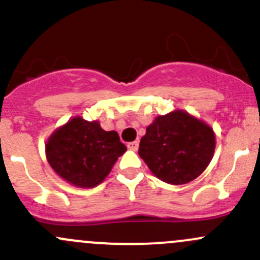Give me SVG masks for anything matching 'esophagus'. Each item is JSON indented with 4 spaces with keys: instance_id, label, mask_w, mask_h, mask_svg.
<instances>
[{
    "instance_id": "esophagus-1",
    "label": "esophagus",
    "mask_w": 260,
    "mask_h": 260,
    "mask_svg": "<svg viewBox=\"0 0 260 260\" xmlns=\"http://www.w3.org/2000/svg\"><path fill=\"white\" fill-rule=\"evenodd\" d=\"M138 146H140V143H138V141H133V142H129V143H128V145H127L128 148L132 149V151H137Z\"/></svg>"
}]
</instances>
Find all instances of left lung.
<instances>
[{
  "mask_svg": "<svg viewBox=\"0 0 260 260\" xmlns=\"http://www.w3.org/2000/svg\"><path fill=\"white\" fill-rule=\"evenodd\" d=\"M214 149L211 128L186 112L177 111L159 115L147 127L138 154L159 180L182 185L203 174Z\"/></svg>",
  "mask_w": 260,
  "mask_h": 260,
  "instance_id": "obj_1",
  "label": "left lung"
}]
</instances>
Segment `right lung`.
Wrapping results in <instances>:
<instances>
[{"label":"right lung","mask_w":260,"mask_h":260,"mask_svg":"<svg viewBox=\"0 0 260 260\" xmlns=\"http://www.w3.org/2000/svg\"><path fill=\"white\" fill-rule=\"evenodd\" d=\"M127 147L114 131L77 117L55 131L46 143V157L54 171L78 187H94L111 172Z\"/></svg>","instance_id":"add662e5"}]
</instances>
